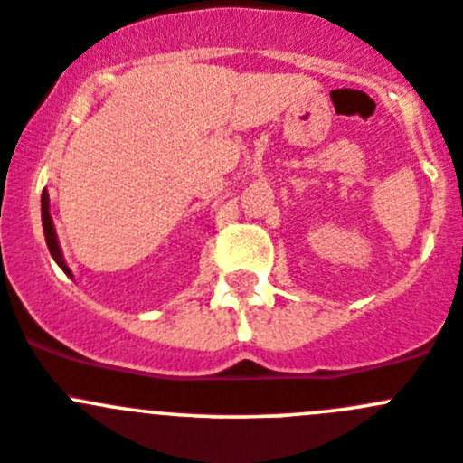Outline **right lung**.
<instances>
[{
	"instance_id": "right-lung-1",
	"label": "right lung",
	"mask_w": 463,
	"mask_h": 463,
	"mask_svg": "<svg viewBox=\"0 0 463 463\" xmlns=\"http://www.w3.org/2000/svg\"><path fill=\"white\" fill-rule=\"evenodd\" d=\"M41 217H43V232H45V241H47V249H50L52 258H54L56 265L61 267L63 274L71 276L72 279L71 267H68L66 260H63L61 246H59V237H56V231H54V222H52V217H50V194H47V189L43 192V196H41Z\"/></svg>"
}]
</instances>
